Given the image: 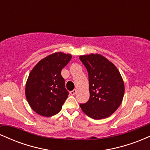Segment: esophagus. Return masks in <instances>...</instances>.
Returning <instances> with one entry per match:
<instances>
[{
  "instance_id": "34e87169",
  "label": "esophagus",
  "mask_w": 150,
  "mask_h": 150,
  "mask_svg": "<svg viewBox=\"0 0 150 150\" xmlns=\"http://www.w3.org/2000/svg\"><path fill=\"white\" fill-rule=\"evenodd\" d=\"M76 92H77V90L76 89H73V90H72V91H70V94H71V95H75V94H76Z\"/></svg>"
}]
</instances>
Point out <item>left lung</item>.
<instances>
[{
  "label": "left lung",
  "mask_w": 150,
  "mask_h": 150,
  "mask_svg": "<svg viewBox=\"0 0 150 150\" xmlns=\"http://www.w3.org/2000/svg\"><path fill=\"white\" fill-rule=\"evenodd\" d=\"M89 76V100L80 104L82 111L93 119L107 118L119 107L124 83L116 67L99 54L80 56Z\"/></svg>",
  "instance_id": "8db88e82"
}]
</instances>
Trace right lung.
<instances>
[{"label":"right lung","mask_w":150,"mask_h":150,"mask_svg":"<svg viewBox=\"0 0 150 150\" xmlns=\"http://www.w3.org/2000/svg\"><path fill=\"white\" fill-rule=\"evenodd\" d=\"M72 56L61 52L41 60L29 75L25 94L31 108L42 116H52L61 110L69 92L61 70Z\"/></svg>","instance_id":"add662e5"}]
</instances>
